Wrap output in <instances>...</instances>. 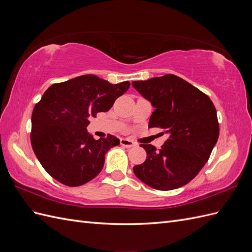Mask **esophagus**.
Masks as SVG:
<instances>
[{"label":"esophagus","instance_id":"esophagus-1","mask_svg":"<svg viewBox=\"0 0 252 252\" xmlns=\"http://www.w3.org/2000/svg\"><path fill=\"white\" fill-rule=\"evenodd\" d=\"M121 145H122V146H124V147L130 148V147L135 146V143L131 140H129V139H121Z\"/></svg>","mask_w":252,"mask_h":252}]
</instances>
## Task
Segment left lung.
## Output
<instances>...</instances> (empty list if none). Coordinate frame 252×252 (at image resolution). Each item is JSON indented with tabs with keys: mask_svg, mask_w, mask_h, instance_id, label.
Listing matches in <instances>:
<instances>
[{
	"mask_svg": "<svg viewBox=\"0 0 252 252\" xmlns=\"http://www.w3.org/2000/svg\"><path fill=\"white\" fill-rule=\"evenodd\" d=\"M132 86L155 107L149 127L167 133L163 146H141L147 158L133 167L136 178L158 190L186 185L208 161L218 142L220 126L209 96L174 74L134 81Z\"/></svg>",
	"mask_w": 252,
	"mask_h": 252,
	"instance_id": "8db88e82",
	"label": "left lung"
}]
</instances>
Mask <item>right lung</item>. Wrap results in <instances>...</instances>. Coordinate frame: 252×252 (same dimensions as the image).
<instances>
[{
  "instance_id": "obj_1",
  "label": "right lung",
  "mask_w": 252,
  "mask_h": 252,
  "mask_svg": "<svg viewBox=\"0 0 252 252\" xmlns=\"http://www.w3.org/2000/svg\"><path fill=\"white\" fill-rule=\"evenodd\" d=\"M128 81L110 84L85 74L51 85L32 116L30 142L51 177L69 187L81 186L101 172L105 155L120 144L117 136L94 140L86 127L91 117L108 111L128 90Z\"/></svg>"
}]
</instances>
